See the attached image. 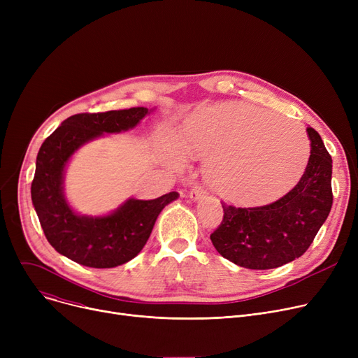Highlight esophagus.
I'll return each instance as SVG.
<instances>
[{
  "instance_id": "34e87169",
  "label": "esophagus",
  "mask_w": 358,
  "mask_h": 358,
  "mask_svg": "<svg viewBox=\"0 0 358 358\" xmlns=\"http://www.w3.org/2000/svg\"><path fill=\"white\" fill-rule=\"evenodd\" d=\"M204 196H206V192H204L203 187H200V185H194L192 192H190V199L194 200V201L199 200V199H203Z\"/></svg>"
}]
</instances>
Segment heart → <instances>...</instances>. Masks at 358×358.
Instances as JSON below:
<instances>
[{"instance_id":"obj_1","label":"heart","mask_w":358,"mask_h":358,"mask_svg":"<svg viewBox=\"0 0 358 358\" xmlns=\"http://www.w3.org/2000/svg\"><path fill=\"white\" fill-rule=\"evenodd\" d=\"M180 143L208 159V178L224 199L261 203L283 193L303 173L309 139L302 124L266 108L224 103L187 120Z\"/></svg>"}]
</instances>
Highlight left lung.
I'll return each instance as SVG.
<instances>
[{"instance_id":"obj_1","label":"left lung","mask_w":358,"mask_h":358,"mask_svg":"<svg viewBox=\"0 0 358 358\" xmlns=\"http://www.w3.org/2000/svg\"><path fill=\"white\" fill-rule=\"evenodd\" d=\"M310 157L293 189L258 208L223 206V220L210 235L213 247L234 264L251 270L277 268L302 257L332 208V158L313 127Z\"/></svg>"}]
</instances>
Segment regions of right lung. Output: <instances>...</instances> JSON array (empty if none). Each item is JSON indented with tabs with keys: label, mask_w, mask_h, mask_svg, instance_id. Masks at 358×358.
<instances>
[{
	"label": "right lung",
	"mask_w": 358,
	"mask_h": 358,
	"mask_svg": "<svg viewBox=\"0 0 358 358\" xmlns=\"http://www.w3.org/2000/svg\"><path fill=\"white\" fill-rule=\"evenodd\" d=\"M150 111L131 107L73 115L42 143L36 158L31 201L46 239L61 255L92 268L122 266L142 251L158 215L178 199L177 192L154 200L131 197L108 215L87 216L75 212L64 193L65 168L83 145L104 134L134 129Z\"/></svg>",
	"instance_id": "obj_1"
}]
</instances>
